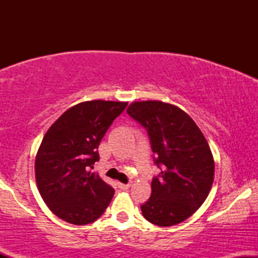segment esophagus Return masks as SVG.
Listing matches in <instances>:
<instances>
[{
  "label": "esophagus",
  "instance_id": "34e87169",
  "mask_svg": "<svg viewBox=\"0 0 258 258\" xmlns=\"http://www.w3.org/2000/svg\"><path fill=\"white\" fill-rule=\"evenodd\" d=\"M117 185H119V188L122 189V190H126V189L130 188V185L131 184H130V183H126V184L125 183H117Z\"/></svg>",
  "mask_w": 258,
  "mask_h": 258
}]
</instances>
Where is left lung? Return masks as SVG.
<instances>
[{
    "mask_svg": "<svg viewBox=\"0 0 258 258\" xmlns=\"http://www.w3.org/2000/svg\"><path fill=\"white\" fill-rule=\"evenodd\" d=\"M127 114L147 130L154 164L161 170L142 214L160 227L185 221L203 205L214 182L215 162L203 132L182 109L159 100L132 103Z\"/></svg>",
    "mask_w": 258,
    "mask_h": 258,
    "instance_id": "obj_1",
    "label": "left lung"
}]
</instances>
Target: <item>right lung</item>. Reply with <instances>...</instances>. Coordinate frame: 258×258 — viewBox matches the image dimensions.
Masks as SVG:
<instances>
[{"label": "right lung", "instance_id": "1", "mask_svg": "<svg viewBox=\"0 0 258 258\" xmlns=\"http://www.w3.org/2000/svg\"><path fill=\"white\" fill-rule=\"evenodd\" d=\"M127 103L91 100L68 109L49 127L35 160L36 183L49 210L72 224L97 221L110 204L114 189L91 173L98 147Z\"/></svg>", "mask_w": 258, "mask_h": 258}]
</instances>
